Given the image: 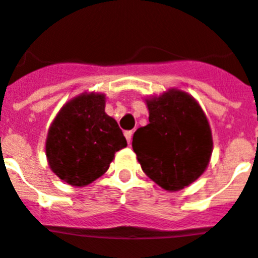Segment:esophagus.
I'll return each instance as SVG.
<instances>
[{"mask_svg":"<svg viewBox=\"0 0 258 258\" xmlns=\"http://www.w3.org/2000/svg\"><path fill=\"white\" fill-rule=\"evenodd\" d=\"M133 131H125L124 133V137L127 139V142H128V145H131V141H133Z\"/></svg>","mask_w":258,"mask_h":258,"instance_id":"esophagus-1","label":"esophagus"}]
</instances>
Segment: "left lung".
Returning <instances> with one entry per match:
<instances>
[{"instance_id":"1","label":"left lung","mask_w":258,"mask_h":258,"mask_svg":"<svg viewBox=\"0 0 258 258\" xmlns=\"http://www.w3.org/2000/svg\"><path fill=\"white\" fill-rule=\"evenodd\" d=\"M146 101L150 123L135 131L133 149L150 179L176 191L208 167L213 151L210 125L200 104L182 91L171 89Z\"/></svg>"}]
</instances>
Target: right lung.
I'll return each mask as SVG.
<instances>
[{"label": "right lung", "mask_w": 258, "mask_h": 258, "mask_svg": "<svg viewBox=\"0 0 258 258\" xmlns=\"http://www.w3.org/2000/svg\"><path fill=\"white\" fill-rule=\"evenodd\" d=\"M101 93L80 95L54 117L46 138L52 171L72 186H86L104 174L115 153L127 146L116 120L104 112Z\"/></svg>", "instance_id": "right-lung-1"}]
</instances>
